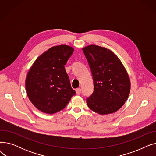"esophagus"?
<instances>
[{
	"label": "esophagus",
	"instance_id": "34e87169",
	"mask_svg": "<svg viewBox=\"0 0 156 156\" xmlns=\"http://www.w3.org/2000/svg\"><path fill=\"white\" fill-rule=\"evenodd\" d=\"M81 88H77V89H76V94H77V95H80V94H81Z\"/></svg>",
	"mask_w": 156,
	"mask_h": 156
}]
</instances>
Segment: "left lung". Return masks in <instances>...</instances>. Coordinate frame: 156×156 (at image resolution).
I'll return each instance as SVG.
<instances>
[{
  "label": "left lung",
  "mask_w": 156,
  "mask_h": 156,
  "mask_svg": "<svg viewBox=\"0 0 156 156\" xmlns=\"http://www.w3.org/2000/svg\"><path fill=\"white\" fill-rule=\"evenodd\" d=\"M94 81V91L87 98L88 108L100 114L113 113L128 99L130 81L118 57L109 49L91 45L83 48Z\"/></svg>",
  "instance_id": "1"
}]
</instances>
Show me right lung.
<instances>
[{"label": "right lung", "instance_id": "add662e5", "mask_svg": "<svg viewBox=\"0 0 156 156\" xmlns=\"http://www.w3.org/2000/svg\"><path fill=\"white\" fill-rule=\"evenodd\" d=\"M73 51L66 45L53 47L38 57L31 67L26 90L29 99L38 110L47 114L60 111L75 95L64 66Z\"/></svg>", "mask_w": 156, "mask_h": 156}]
</instances>
